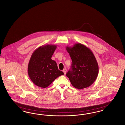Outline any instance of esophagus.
<instances>
[{
	"label": "esophagus",
	"mask_w": 125,
	"mask_h": 125,
	"mask_svg": "<svg viewBox=\"0 0 125 125\" xmlns=\"http://www.w3.org/2000/svg\"><path fill=\"white\" fill-rule=\"evenodd\" d=\"M63 72H64V74H65L66 73V68H65V69H63Z\"/></svg>",
	"instance_id": "obj_1"
}]
</instances>
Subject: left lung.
Instances as JSON below:
<instances>
[{
	"instance_id": "1",
	"label": "left lung",
	"mask_w": 125,
	"mask_h": 125,
	"mask_svg": "<svg viewBox=\"0 0 125 125\" xmlns=\"http://www.w3.org/2000/svg\"><path fill=\"white\" fill-rule=\"evenodd\" d=\"M66 48L72 61V70L66 74L71 83L79 90L90 86L99 73L98 64L93 52L80 43Z\"/></svg>"
}]
</instances>
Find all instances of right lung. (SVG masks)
Masks as SVG:
<instances>
[{
    "label": "right lung",
    "mask_w": 125,
    "mask_h": 125,
    "mask_svg": "<svg viewBox=\"0 0 125 125\" xmlns=\"http://www.w3.org/2000/svg\"><path fill=\"white\" fill-rule=\"evenodd\" d=\"M57 45L47 44L33 52L28 66V73L32 83L41 88H46L60 75L64 73L59 70L52 56Z\"/></svg>",
    "instance_id": "right-lung-1"
}]
</instances>
